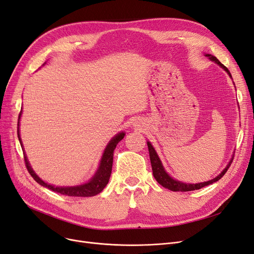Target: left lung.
<instances>
[{"mask_svg":"<svg viewBox=\"0 0 254 254\" xmlns=\"http://www.w3.org/2000/svg\"><path fill=\"white\" fill-rule=\"evenodd\" d=\"M206 57H208L211 61H213V62H215L216 64L220 65L224 69V70H226L227 73H228L231 76L230 71L228 70V68H227L226 66H224L215 57H213L211 55H206ZM147 145H148V150H149L150 162H151V166H152V172H153L154 179L164 188L169 189L171 191H192V190L200 189V188H203V187L208 186V185H211V184L217 182L218 180H221L223 178V176L227 172V170L229 169L230 165H231V163L233 161V157H232V160L229 162L228 165H227V167L222 171V173H220V176H217L216 178L212 179L211 181L204 182V183H198V184H186V183H182L180 181L173 180L171 177H169L168 173L165 171L163 165H162V163H161V161L159 159V156H157L155 150L153 149L152 145L149 142H147Z\"/></svg>","mask_w":254,"mask_h":254,"instance_id":"8db88e82","label":"left lung"}]
</instances>
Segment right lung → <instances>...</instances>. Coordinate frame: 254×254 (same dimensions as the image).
<instances>
[{
	"label": "right lung",
	"instance_id": "1",
	"mask_svg": "<svg viewBox=\"0 0 254 254\" xmlns=\"http://www.w3.org/2000/svg\"><path fill=\"white\" fill-rule=\"evenodd\" d=\"M21 117V113L19 116V120ZM125 133L122 132L117 134L115 137H113L110 143L107 145L106 149L104 151V154L102 156L100 167L97 171V173L94 174V177L87 183L84 184V185L81 186H75V187H55L52 185H49V184L43 182L34 171L31 169L29 166V163L27 161V157L24 155V160H25V165L26 168H27L28 172L30 173V176L33 178V180L38 182L40 185L43 187H46L52 191L57 192V193H61L64 195L68 196H93L95 194H99L100 192L105 188V186L108 184L110 174H111V169H112V162H113V151H115L117 144L121 141V139L124 138ZM17 136L20 137L19 130H17ZM21 141V138H19Z\"/></svg>",
	"mask_w": 254,
	"mask_h": 254
}]
</instances>
